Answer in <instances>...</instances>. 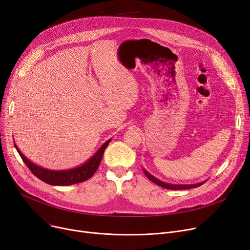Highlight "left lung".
<instances>
[{"instance_id": "1", "label": "left lung", "mask_w": 250, "mask_h": 250, "mask_svg": "<svg viewBox=\"0 0 250 250\" xmlns=\"http://www.w3.org/2000/svg\"><path fill=\"white\" fill-rule=\"evenodd\" d=\"M144 172H145L146 176L154 183H156V185H158L164 188H167V189H189V188H198V187H201L202 185H204L205 182H201V183H196V185H170V183H165L163 181H160L159 179L155 178L153 175H151L150 173H148L147 171H145L144 170Z\"/></svg>"}]
</instances>
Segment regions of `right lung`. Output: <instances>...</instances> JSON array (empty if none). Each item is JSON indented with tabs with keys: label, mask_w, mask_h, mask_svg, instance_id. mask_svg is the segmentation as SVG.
<instances>
[{
	"label": "right lung",
	"mask_w": 250,
	"mask_h": 250,
	"mask_svg": "<svg viewBox=\"0 0 250 250\" xmlns=\"http://www.w3.org/2000/svg\"><path fill=\"white\" fill-rule=\"evenodd\" d=\"M110 141L111 140H108L106 143H104L102 147L97 151V153L82 166H79L77 168L70 169V170H62V171L48 170V169L35 165L34 163H32L31 161H29L27 158H26V157L20 152V150L16 145H15V148L19 153L23 162L27 165L30 171L37 178L47 183V185H51V186H70V185H75V183L83 182L93 176V174L96 172V170L101 162L104 150L106 149Z\"/></svg>",
	"instance_id": "right-lung-1"
}]
</instances>
